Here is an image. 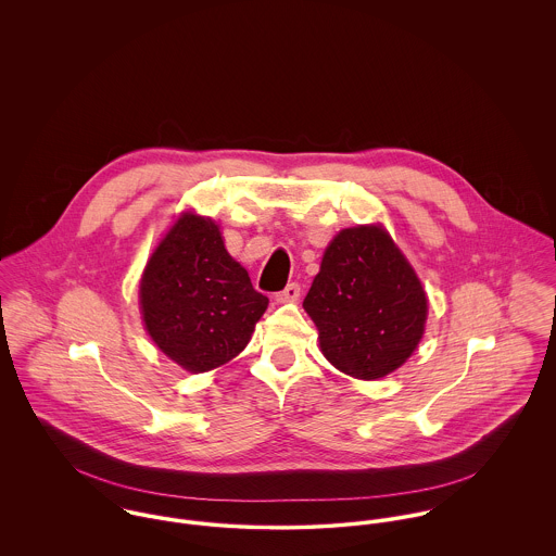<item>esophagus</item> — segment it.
<instances>
[{
  "label": "esophagus",
  "instance_id": "1",
  "mask_svg": "<svg viewBox=\"0 0 556 556\" xmlns=\"http://www.w3.org/2000/svg\"><path fill=\"white\" fill-rule=\"evenodd\" d=\"M300 295H302V287H300L298 282H291V285H287L282 291H278L274 298H276V302L287 304V302H298Z\"/></svg>",
  "mask_w": 556,
  "mask_h": 556
}]
</instances>
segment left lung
<instances>
[{"label":"left lung","mask_w":556,"mask_h":556,"mask_svg":"<svg viewBox=\"0 0 556 556\" xmlns=\"http://www.w3.org/2000/svg\"><path fill=\"white\" fill-rule=\"evenodd\" d=\"M323 355L355 379H381L415 351L428 300L381 227L344 229L327 245L304 300Z\"/></svg>","instance_id":"8db88e82"}]
</instances>
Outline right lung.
<instances>
[{"label": "right lung", "mask_w": 556, "mask_h": 556, "mask_svg": "<svg viewBox=\"0 0 556 556\" xmlns=\"http://www.w3.org/2000/svg\"><path fill=\"white\" fill-rule=\"evenodd\" d=\"M269 300L231 258L210 218L181 216L148 261L141 311L160 349L190 372L233 359Z\"/></svg>", "instance_id": "obj_1"}]
</instances>
